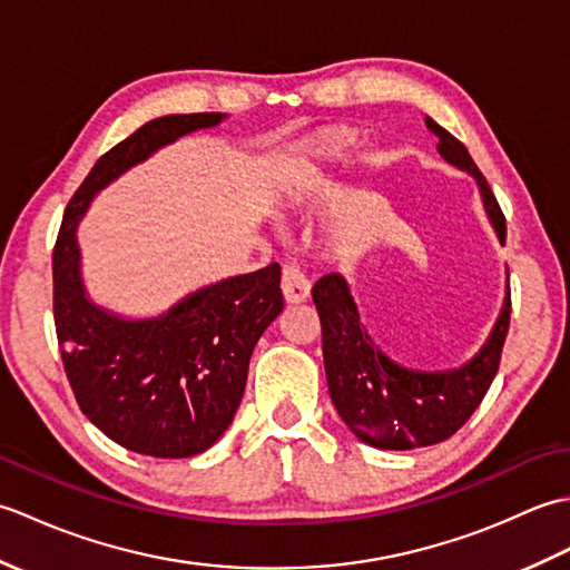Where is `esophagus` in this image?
<instances>
[{
    "mask_svg": "<svg viewBox=\"0 0 570 570\" xmlns=\"http://www.w3.org/2000/svg\"><path fill=\"white\" fill-rule=\"evenodd\" d=\"M282 294L286 298V304H301V301H306L311 294L308 278L296 264H286L282 269Z\"/></svg>",
    "mask_w": 570,
    "mask_h": 570,
    "instance_id": "obj_1",
    "label": "esophagus"
}]
</instances>
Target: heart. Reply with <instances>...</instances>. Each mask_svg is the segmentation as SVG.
Here are the masks:
<instances>
[{
	"label": "heart",
	"instance_id": "obj_1",
	"mask_svg": "<svg viewBox=\"0 0 570 570\" xmlns=\"http://www.w3.org/2000/svg\"><path fill=\"white\" fill-rule=\"evenodd\" d=\"M353 144H355V137L350 135V131H335V135L325 137L323 141L311 144V147L298 156L292 168V186L304 188L325 164L345 159L347 151L353 149Z\"/></svg>",
	"mask_w": 570,
	"mask_h": 570
}]
</instances>
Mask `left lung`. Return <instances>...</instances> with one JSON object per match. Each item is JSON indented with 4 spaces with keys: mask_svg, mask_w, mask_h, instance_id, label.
Returning <instances> with one entry per match:
<instances>
[{
    "mask_svg": "<svg viewBox=\"0 0 570 570\" xmlns=\"http://www.w3.org/2000/svg\"><path fill=\"white\" fill-rule=\"evenodd\" d=\"M426 127L439 137V151L448 164L472 174L500 239L507 223L498 198L472 161L465 144L426 117ZM323 331V362L328 392L337 414L360 441L384 451H411L441 443L475 414L500 370L502 347L510 331L512 296L507 301L492 335L468 365L451 372H414L382 355L360 325L355 301L341 274H325L313 286Z\"/></svg>",
    "mask_w": 570,
    "mask_h": 570,
    "instance_id": "left-lung-1",
    "label": "left lung"
}]
</instances>
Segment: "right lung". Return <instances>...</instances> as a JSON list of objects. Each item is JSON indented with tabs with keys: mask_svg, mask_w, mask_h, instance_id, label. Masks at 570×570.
I'll return each instance as SVG.
<instances>
[{
	"mask_svg": "<svg viewBox=\"0 0 570 570\" xmlns=\"http://www.w3.org/2000/svg\"><path fill=\"white\" fill-rule=\"evenodd\" d=\"M223 122L220 112L151 119L119 141L72 193L53 247V321L80 411L127 451L190 458L233 423L252 350L278 313V264L229 276L151 321H122L82 292L76 225L95 193L164 144Z\"/></svg>",
	"mask_w": 570,
	"mask_h": 570,
	"instance_id": "add662e5",
	"label": "right lung"
}]
</instances>
